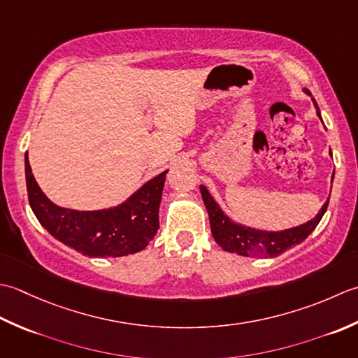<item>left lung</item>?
I'll return each mask as SVG.
<instances>
[{
	"instance_id": "left-lung-1",
	"label": "left lung",
	"mask_w": 358,
	"mask_h": 358,
	"mask_svg": "<svg viewBox=\"0 0 358 358\" xmlns=\"http://www.w3.org/2000/svg\"><path fill=\"white\" fill-rule=\"evenodd\" d=\"M306 92L310 96L308 90H306ZM313 103H315V100H313ZM315 108L318 117L322 119L317 103ZM201 194L208 211L211 235H213L216 243L225 252L238 253L243 255V257H278L280 253L289 250L290 247L303 243L315 230L318 222L322 221L327 203H329V199H327L323 208L320 210V213L313 220L303 225H298L295 229L282 231H262L233 222L229 216L224 215V211L217 206L216 201L211 198L208 189L203 185H201Z\"/></svg>"
}]
</instances>
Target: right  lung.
I'll list each match as a JSON object with an SVG mask.
<instances>
[{"label":"right lung","mask_w":358,"mask_h":358,"mask_svg":"<svg viewBox=\"0 0 358 358\" xmlns=\"http://www.w3.org/2000/svg\"><path fill=\"white\" fill-rule=\"evenodd\" d=\"M26 185L36 220L55 239L87 257H127L143 250L159 230V203L162 199L165 174L148 180L122 206L77 211L50 202L29 165L26 155Z\"/></svg>","instance_id":"right-lung-1"}]
</instances>
